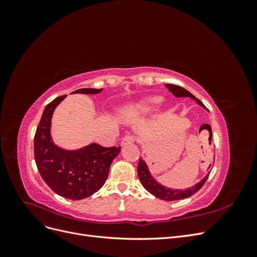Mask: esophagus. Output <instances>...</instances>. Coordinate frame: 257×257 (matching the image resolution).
<instances>
[{"instance_id":"34e87169","label":"esophagus","mask_w":257,"mask_h":257,"mask_svg":"<svg viewBox=\"0 0 257 257\" xmlns=\"http://www.w3.org/2000/svg\"><path fill=\"white\" fill-rule=\"evenodd\" d=\"M133 143H135V137L132 136V135H126V136L123 137L122 142H121V145L122 146H126V145L133 144Z\"/></svg>"}]
</instances>
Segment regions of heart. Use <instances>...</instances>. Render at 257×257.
Segmentation results:
<instances>
[{"instance_id": "obj_1", "label": "heart", "mask_w": 257, "mask_h": 257, "mask_svg": "<svg viewBox=\"0 0 257 257\" xmlns=\"http://www.w3.org/2000/svg\"><path fill=\"white\" fill-rule=\"evenodd\" d=\"M162 100L163 98L161 96H149L137 103L134 109L139 114H147L155 109L162 103Z\"/></svg>"}]
</instances>
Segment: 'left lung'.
<instances>
[{
	"instance_id": "left-lung-1",
	"label": "left lung",
	"mask_w": 257,
	"mask_h": 257,
	"mask_svg": "<svg viewBox=\"0 0 257 257\" xmlns=\"http://www.w3.org/2000/svg\"><path fill=\"white\" fill-rule=\"evenodd\" d=\"M165 87L170 92H172L176 97H190L191 99L195 100V102L199 106L203 107L204 109L208 110L207 108H206V106L203 103H201L198 98H196L195 96H194L192 93H190L188 90H185V89H183L181 87H178V85H175V84H165ZM210 166H211V165H210ZM210 166H209V168H210ZM137 174H138L139 180H141L143 186L148 192L151 193L153 196L158 197L160 199L170 201V200H179V199L188 198V197L192 196L193 194H195L201 188V186L204 185V183L206 182L210 172L203 179H201V180L198 183L194 184V185L190 186V188H186L184 190L167 188V186L163 185L161 182H159L157 179L153 177V175L151 174L150 169H149V166L147 165L146 161L143 158L139 159L138 167H137Z\"/></svg>"
}]
</instances>
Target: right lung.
<instances>
[{"label": "right lung", "instance_id": "add662e5", "mask_svg": "<svg viewBox=\"0 0 257 257\" xmlns=\"http://www.w3.org/2000/svg\"><path fill=\"white\" fill-rule=\"evenodd\" d=\"M103 89H79L73 94H97ZM66 95L57 97L45 107L34 137V158L44 181L58 195L79 200L93 195L104 185L121 147L104 148L91 143L78 149H65L53 142L51 119Z\"/></svg>", "mask_w": 257, "mask_h": 257}]
</instances>
